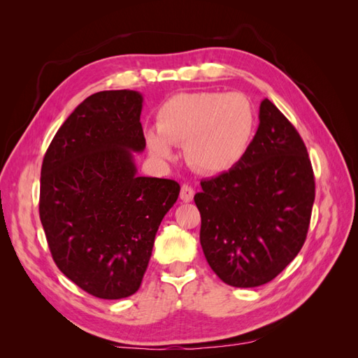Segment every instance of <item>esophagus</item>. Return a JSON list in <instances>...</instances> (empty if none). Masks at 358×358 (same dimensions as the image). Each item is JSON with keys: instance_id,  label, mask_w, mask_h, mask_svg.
<instances>
[{"instance_id": "esophagus-1", "label": "esophagus", "mask_w": 358, "mask_h": 358, "mask_svg": "<svg viewBox=\"0 0 358 358\" xmlns=\"http://www.w3.org/2000/svg\"><path fill=\"white\" fill-rule=\"evenodd\" d=\"M194 195H195V191H194L192 186H189V185H183V186H181V191H180V199H181V201L191 203V201L194 200Z\"/></svg>"}]
</instances>
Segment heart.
Masks as SVG:
<instances>
[{
	"mask_svg": "<svg viewBox=\"0 0 358 358\" xmlns=\"http://www.w3.org/2000/svg\"><path fill=\"white\" fill-rule=\"evenodd\" d=\"M257 117L249 98L238 92L178 94L159 108L157 129L146 132L150 155L167 162L172 144H185L187 164L217 175L237 166L252 143Z\"/></svg>",
	"mask_w": 358,
	"mask_h": 358,
	"instance_id": "b5f03b06",
	"label": "heart"
}]
</instances>
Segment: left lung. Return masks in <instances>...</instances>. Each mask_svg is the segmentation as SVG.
<instances>
[{"instance_id":"obj_1","label":"left lung","mask_w":358,"mask_h":358,"mask_svg":"<svg viewBox=\"0 0 358 358\" xmlns=\"http://www.w3.org/2000/svg\"><path fill=\"white\" fill-rule=\"evenodd\" d=\"M258 120L241 162L201 181L194 196L204 257L220 280L235 287L268 283L294 260L315 199L313 166L295 127L268 98Z\"/></svg>"}]
</instances>
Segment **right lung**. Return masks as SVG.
I'll return each instance as SVG.
<instances>
[{
  "mask_svg": "<svg viewBox=\"0 0 358 358\" xmlns=\"http://www.w3.org/2000/svg\"><path fill=\"white\" fill-rule=\"evenodd\" d=\"M136 90L87 96L53 136L41 167L40 218L53 262L83 291L118 300L138 291L173 180L138 177L146 148Z\"/></svg>",
  "mask_w": 358,
  "mask_h": 358,
  "instance_id": "obj_1",
  "label": "right lung"
}]
</instances>
